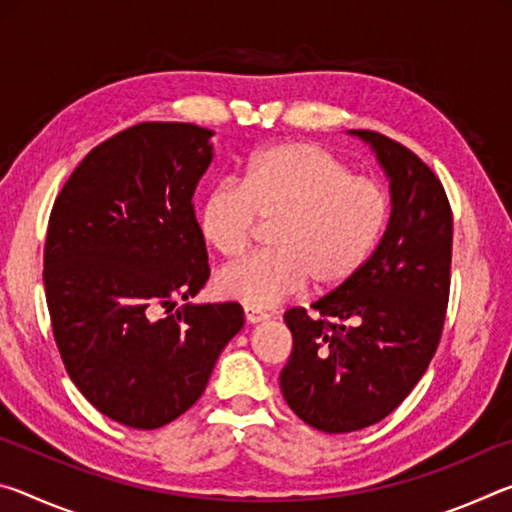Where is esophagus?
<instances>
[{
  "mask_svg": "<svg viewBox=\"0 0 512 512\" xmlns=\"http://www.w3.org/2000/svg\"><path fill=\"white\" fill-rule=\"evenodd\" d=\"M244 316H246V320L250 325H257V323H264V320L268 318V314L266 311H262V309H255V307H244Z\"/></svg>",
  "mask_w": 512,
  "mask_h": 512,
  "instance_id": "obj_1",
  "label": "esophagus"
}]
</instances>
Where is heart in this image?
I'll use <instances>...</instances> for the list:
<instances>
[{"instance_id": "b5f03b06", "label": "heart", "mask_w": 512, "mask_h": 512, "mask_svg": "<svg viewBox=\"0 0 512 512\" xmlns=\"http://www.w3.org/2000/svg\"><path fill=\"white\" fill-rule=\"evenodd\" d=\"M388 219V194L375 178L314 142H284L250 155L241 183L212 187L198 205V232L221 257H237L259 223L268 253L221 268L225 300L266 309L307 287L334 291L368 262Z\"/></svg>"}]
</instances>
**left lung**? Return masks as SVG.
<instances>
[{
    "mask_svg": "<svg viewBox=\"0 0 512 512\" xmlns=\"http://www.w3.org/2000/svg\"><path fill=\"white\" fill-rule=\"evenodd\" d=\"M391 178L384 237L348 284L284 314L293 350L280 372L291 411L325 433L384 420L438 350L449 300L452 207L436 173L400 142L350 131Z\"/></svg>",
    "mask_w": 512,
    "mask_h": 512,
    "instance_id": "left-lung-1",
    "label": "left lung"
}]
</instances>
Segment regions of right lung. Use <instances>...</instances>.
I'll return each mask as SVG.
<instances>
[{
  "label": "right lung",
  "mask_w": 512,
  "mask_h": 512,
  "mask_svg": "<svg viewBox=\"0 0 512 512\" xmlns=\"http://www.w3.org/2000/svg\"><path fill=\"white\" fill-rule=\"evenodd\" d=\"M212 135L180 121L126 128L85 155L49 216L45 293L67 375L133 429L164 427L194 406L244 327L237 302L170 314L210 277L192 198Z\"/></svg>",
  "instance_id": "obj_1"
}]
</instances>
